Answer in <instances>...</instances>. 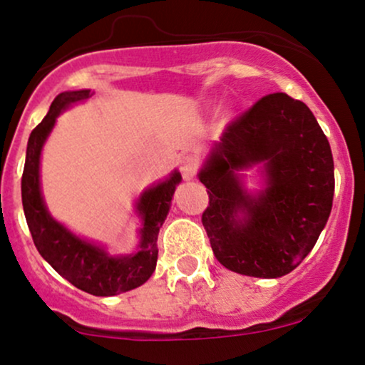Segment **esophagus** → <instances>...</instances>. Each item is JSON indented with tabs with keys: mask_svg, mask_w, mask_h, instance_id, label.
<instances>
[{
	"mask_svg": "<svg viewBox=\"0 0 365 365\" xmlns=\"http://www.w3.org/2000/svg\"><path fill=\"white\" fill-rule=\"evenodd\" d=\"M180 171H182L183 178L190 180L195 177V173L199 171V160L195 156H185L180 161Z\"/></svg>",
	"mask_w": 365,
	"mask_h": 365,
	"instance_id": "1",
	"label": "esophagus"
}]
</instances>
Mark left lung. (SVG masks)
<instances>
[{
  "label": "left lung",
  "instance_id": "obj_1",
  "mask_svg": "<svg viewBox=\"0 0 365 365\" xmlns=\"http://www.w3.org/2000/svg\"><path fill=\"white\" fill-rule=\"evenodd\" d=\"M264 165L266 188L250 195L241 169ZM330 143L313 112L285 93L263 96L226 127L199 171L210 247L236 274L277 279L296 269L331 212Z\"/></svg>",
  "mask_w": 365,
  "mask_h": 365
}]
</instances>
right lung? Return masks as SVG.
I'll use <instances>...</instances> for the list:
<instances>
[{
	"label": "right lung",
	"instance_id": "right-lung-1",
	"mask_svg": "<svg viewBox=\"0 0 365 365\" xmlns=\"http://www.w3.org/2000/svg\"><path fill=\"white\" fill-rule=\"evenodd\" d=\"M93 95L90 90L64 91L51 103L49 112L32 130L27 144V158L21 175V204L32 240L42 258L74 287L93 296H117L139 287L151 277L158 262V232L168 216L175 188L182 180L177 170L165 182L140 194L138 209L143 227L139 231L138 252L113 257L102 247L78 238L57 222L43 204L41 192V153L56 118L69 105Z\"/></svg>",
	"mask_w": 365,
	"mask_h": 365
}]
</instances>
